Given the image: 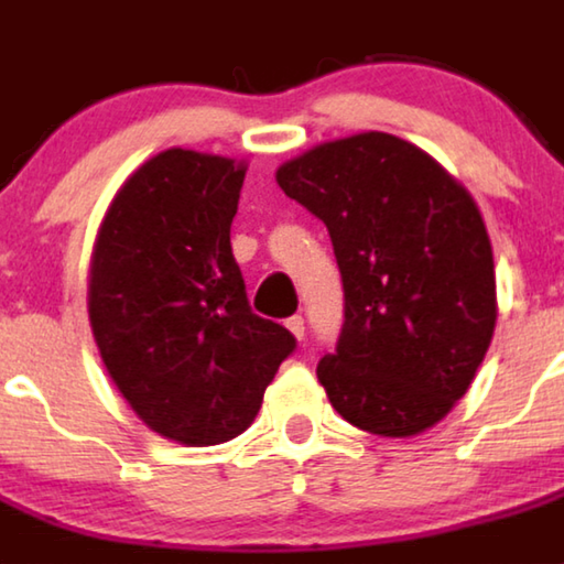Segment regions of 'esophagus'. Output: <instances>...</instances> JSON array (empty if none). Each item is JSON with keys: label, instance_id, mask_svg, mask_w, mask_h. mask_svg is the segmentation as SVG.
<instances>
[{"label": "esophagus", "instance_id": "esophagus-1", "mask_svg": "<svg viewBox=\"0 0 564 564\" xmlns=\"http://www.w3.org/2000/svg\"><path fill=\"white\" fill-rule=\"evenodd\" d=\"M286 329H290L292 335H295L297 340H304V333H306V326H304V318L301 315H292L290 321H286Z\"/></svg>", "mask_w": 564, "mask_h": 564}]
</instances>
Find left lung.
I'll list each match as a JSON object with an SVG mask.
<instances>
[{"label":"left lung","instance_id":"1","mask_svg":"<svg viewBox=\"0 0 564 564\" xmlns=\"http://www.w3.org/2000/svg\"><path fill=\"white\" fill-rule=\"evenodd\" d=\"M274 180L324 220L344 281V329L318 364L329 404L387 438L438 424L473 384L499 315L470 192L384 131L315 145Z\"/></svg>","mask_w":564,"mask_h":564}]
</instances>
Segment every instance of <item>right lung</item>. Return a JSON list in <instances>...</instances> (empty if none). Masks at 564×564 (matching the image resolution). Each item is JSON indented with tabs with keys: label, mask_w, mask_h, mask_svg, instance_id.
I'll return each instance as SVG.
<instances>
[{
	"label": "right lung",
	"mask_w": 564,
	"mask_h": 564,
	"mask_svg": "<svg viewBox=\"0 0 564 564\" xmlns=\"http://www.w3.org/2000/svg\"><path fill=\"white\" fill-rule=\"evenodd\" d=\"M243 160L165 149L113 194L88 269V318L120 395L169 442L224 444L263 404L295 338L249 310L231 254Z\"/></svg>",
	"instance_id": "obj_1"
}]
</instances>
